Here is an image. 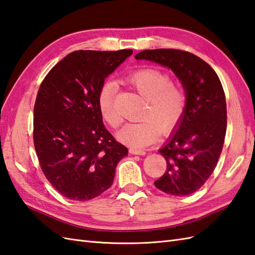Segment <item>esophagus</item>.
I'll return each mask as SVG.
<instances>
[{
	"label": "esophagus",
	"mask_w": 255,
	"mask_h": 255,
	"mask_svg": "<svg viewBox=\"0 0 255 255\" xmlns=\"http://www.w3.org/2000/svg\"><path fill=\"white\" fill-rule=\"evenodd\" d=\"M129 152L134 155H145V151L140 150V149H133V147L129 149Z\"/></svg>",
	"instance_id": "esophagus-1"
}]
</instances>
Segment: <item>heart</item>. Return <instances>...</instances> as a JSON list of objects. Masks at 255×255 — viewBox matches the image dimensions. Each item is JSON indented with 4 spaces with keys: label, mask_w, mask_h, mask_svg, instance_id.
<instances>
[{
    "label": "heart",
    "mask_w": 255,
    "mask_h": 255,
    "mask_svg": "<svg viewBox=\"0 0 255 255\" xmlns=\"http://www.w3.org/2000/svg\"><path fill=\"white\" fill-rule=\"evenodd\" d=\"M126 82L145 99L141 112L142 120L129 123L118 132L123 143L133 147H143L153 143L163 131H169L178 125L185 115L188 96L183 86L171 81L161 70L143 68L126 77ZM117 86L113 81H105L98 92L100 114L111 127L117 128L122 118L115 110Z\"/></svg>",
    "instance_id": "1"
}]
</instances>
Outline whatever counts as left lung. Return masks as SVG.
<instances>
[{
	"label": "left lung",
	"mask_w": 255,
	"mask_h": 255,
	"mask_svg": "<svg viewBox=\"0 0 255 255\" xmlns=\"http://www.w3.org/2000/svg\"><path fill=\"white\" fill-rule=\"evenodd\" d=\"M134 58L170 68L186 89L185 115L176 132L158 150L167 167L154 185L167 194H191L210 178L223 150L227 109L222 82L208 63L187 51L144 50Z\"/></svg>",
	"instance_id": "8db88e82"
}]
</instances>
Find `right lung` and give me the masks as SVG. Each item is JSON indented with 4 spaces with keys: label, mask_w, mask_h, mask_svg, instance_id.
I'll list each match as a JSON object with an SVG mask.
<instances>
[{
    "label": "right lung",
    "mask_w": 255,
    "mask_h": 255,
    "mask_svg": "<svg viewBox=\"0 0 255 255\" xmlns=\"http://www.w3.org/2000/svg\"><path fill=\"white\" fill-rule=\"evenodd\" d=\"M131 50L72 52L41 82L33 143L46 179L64 197L88 201L112 186L128 149L103 125L98 92Z\"/></svg>",
    "instance_id": "right-lung-1"
}]
</instances>
